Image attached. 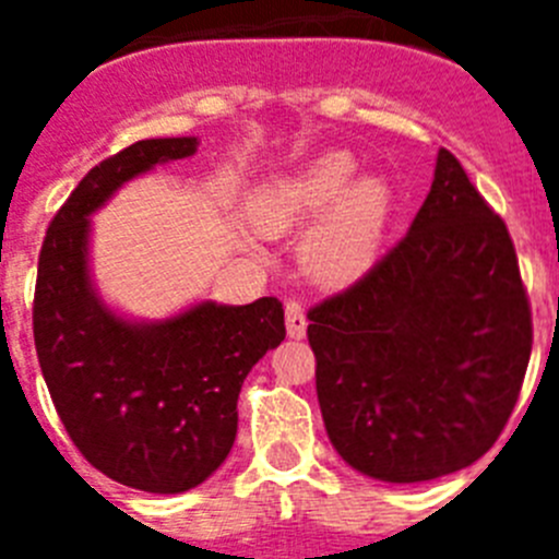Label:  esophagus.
Returning <instances> with one entry per match:
<instances>
[{"instance_id":"1","label":"esophagus","mask_w":559,"mask_h":559,"mask_svg":"<svg viewBox=\"0 0 559 559\" xmlns=\"http://www.w3.org/2000/svg\"><path fill=\"white\" fill-rule=\"evenodd\" d=\"M285 328H288L290 338H305L308 333V319H305V308L296 299L285 305Z\"/></svg>"}]
</instances>
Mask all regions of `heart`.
Returning a JSON list of instances; mask_svg holds the SVG:
<instances>
[{
    "label": "heart",
    "mask_w": 559,
    "mask_h": 559,
    "mask_svg": "<svg viewBox=\"0 0 559 559\" xmlns=\"http://www.w3.org/2000/svg\"><path fill=\"white\" fill-rule=\"evenodd\" d=\"M392 215V185L378 173L358 176V162L344 151L265 181L249 201L251 224L263 235L314 224L302 240V265L324 288H347L378 265Z\"/></svg>",
    "instance_id": "obj_1"
}]
</instances>
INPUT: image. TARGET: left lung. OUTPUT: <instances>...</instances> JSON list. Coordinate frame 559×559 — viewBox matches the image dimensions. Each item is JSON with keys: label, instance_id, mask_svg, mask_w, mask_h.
<instances>
[{"label": "left lung", "instance_id": "8db88e82", "mask_svg": "<svg viewBox=\"0 0 559 559\" xmlns=\"http://www.w3.org/2000/svg\"><path fill=\"white\" fill-rule=\"evenodd\" d=\"M316 394L338 456L378 481L456 473L496 445L532 353L507 224L451 151L408 235L308 313Z\"/></svg>", "mask_w": 559, "mask_h": 559}]
</instances>
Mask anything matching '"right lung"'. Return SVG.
I'll return each mask as SVG.
<instances>
[{"instance_id": "add662e5", "label": "right lung", "mask_w": 559, "mask_h": 559, "mask_svg": "<svg viewBox=\"0 0 559 559\" xmlns=\"http://www.w3.org/2000/svg\"><path fill=\"white\" fill-rule=\"evenodd\" d=\"M195 136L142 140L83 176L38 257L33 335L63 428L100 473L133 490L185 492L218 471L237 437L246 374L285 338L283 302H195L140 322L92 280V215L126 181L187 159Z\"/></svg>"}]
</instances>
